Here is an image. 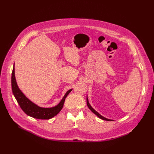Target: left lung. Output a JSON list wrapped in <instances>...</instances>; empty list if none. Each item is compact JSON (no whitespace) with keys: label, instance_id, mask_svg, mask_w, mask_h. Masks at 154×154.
<instances>
[{"label":"left lung","instance_id":"left-lung-1","mask_svg":"<svg viewBox=\"0 0 154 154\" xmlns=\"http://www.w3.org/2000/svg\"><path fill=\"white\" fill-rule=\"evenodd\" d=\"M87 106H88V107L90 109V110L94 113V114H95L98 117H99L100 119H102V120H107V121H113L112 120H110V119H107V118H106V117H103L102 116H101L99 113H98L95 110H94L93 108H92V107L90 105V103H89V102H88V98H87Z\"/></svg>","mask_w":154,"mask_h":154}]
</instances>
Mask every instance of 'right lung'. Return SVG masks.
I'll return each mask as SVG.
<instances>
[{"label": "right lung", "mask_w": 154, "mask_h": 154, "mask_svg": "<svg viewBox=\"0 0 154 154\" xmlns=\"http://www.w3.org/2000/svg\"><path fill=\"white\" fill-rule=\"evenodd\" d=\"M11 83L13 94L16 100H17L18 103L19 104L22 110L25 112L27 116L37 119L47 120L54 117L56 115H57L63 108L65 99H66L67 96L72 90V89L69 90L66 93V94L64 95L63 97L60 100V102L56 106L50 108H44L39 107L37 105L32 102L27 97H26V96L19 89L15 79L14 65L12 73Z\"/></svg>", "instance_id": "add662e5"}]
</instances>
